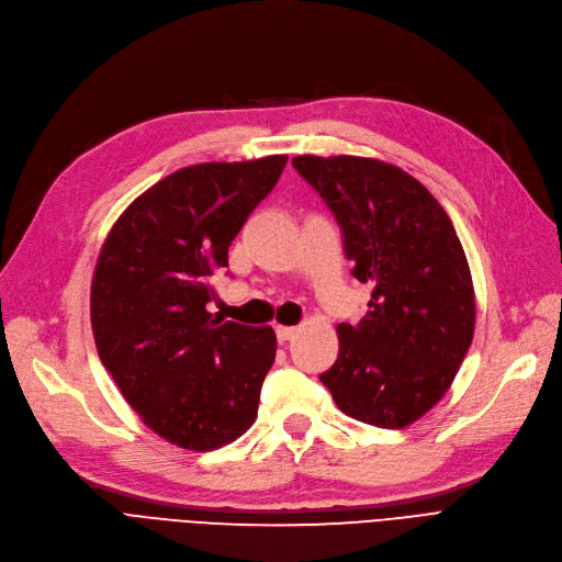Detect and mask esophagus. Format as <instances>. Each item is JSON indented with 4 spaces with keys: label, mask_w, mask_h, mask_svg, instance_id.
<instances>
[{
    "label": "esophagus",
    "mask_w": 562,
    "mask_h": 562,
    "mask_svg": "<svg viewBox=\"0 0 562 562\" xmlns=\"http://www.w3.org/2000/svg\"><path fill=\"white\" fill-rule=\"evenodd\" d=\"M296 334H299V326H278V328H276V336H278L280 342L292 340Z\"/></svg>",
    "instance_id": "1"
}]
</instances>
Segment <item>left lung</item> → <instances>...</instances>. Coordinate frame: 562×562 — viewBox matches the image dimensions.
Returning <instances> with one entry per match:
<instances>
[{
  "instance_id": "left-lung-1",
  "label": "left lung",
  "mask_w": 562,
  "mask_h": 562,
  "mask_svg": "<svg viewBox=\"0 0 562 562\" xmlns=\"http://www.w3.org/2000/svg\"><path fill=\"white\" fill-rule=\"evenodd\" d=\"M292 164L336 215L351 276L372 284L368 315L338 324V359L319 380L351 419L405 428L445 396L472 345L463 245L438 199L398 166L349 155Z\"/></svg>"
}]
</instances>
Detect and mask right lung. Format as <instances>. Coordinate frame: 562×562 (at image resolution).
I'll return each instance as SVG.
<instances>
[{"mask_svg": "<svg viewBox=\"0 0 562 562\" xmlns=\"http://www.w3.org/2000/svg\"><path fill=\"white\" fill-rule=\"evenodd\" d=\"M286 155L207 161L166 176L113 224L90 315L99 359L166 442L211 451L255 424L276 330L207 313L228 245L282 176Z\"/></svg>", "mask_w": 562, "mask_h": 562, "instance_id": "1", "label": "right lung"}]
</instances>
